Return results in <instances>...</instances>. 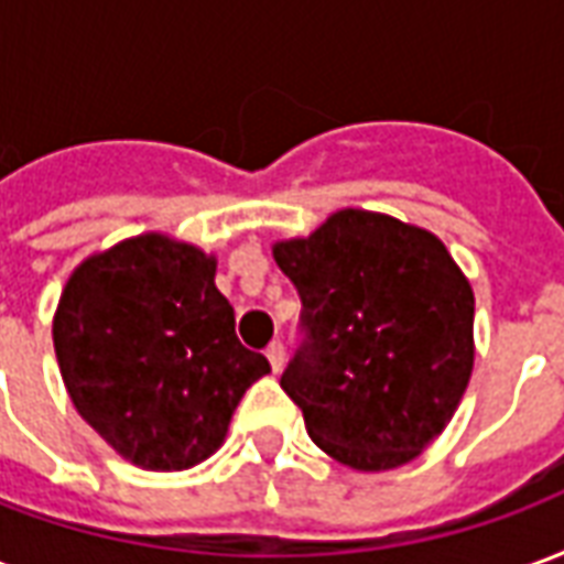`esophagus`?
Instances as JSON below:
<instances>
[{"instance_id":"esophagus-1","label":"esophagus","mask_w":564,"mask_h":564,"mask_svg":"<svg viewBox=\"0 0 564 564\" xmlns=\"http://www.w3.org/2000/svg\"><path fill=\"white\" fill-rule=\"evenodd\" d=\"M265 356H269L271 371H274V375H281L283 362H286V350H283V344L281 341H271L269 350H265Z\"/></svg>"}]
</instances>
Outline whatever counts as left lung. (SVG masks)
Listing matches in <instances>:
<instances>
[{
	"label": "left lung",
	"mask_w": 564,
	"mask_h": 564,
	"mask_svg": "<svg viewBox=\"0 0 564 564\" xmlns=\"http://www.w3.org/2000/svg\"><path fill=\"white\" fill-rule=\"evenodd\" d=\"M302 295L307 344L281 378L307 435L354 471L416 459L474 368V290L435 232L341 208L271 245Z\"/></svg>",
	"instance_id": "1"
}]
</instances>
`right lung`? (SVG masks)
Returning <instances> with one entry per match:
<instances>
[{"mask_svg": "<svg viewBox=\"0 0 564 564\" xmlns=\"http://www.w3.org/2000/svg\"><path fill=\"white\" fill-rule=\"evenodd\" d=\"M214 274V253L141 232L90 253L59 295L54 350L68 399L144 471L214 456L241 395L271 371L235 338Z\"/></svg>", "mask_w": 564, "mask_h": 564, "instance_id": "obj_1", "label": "right lung"}]
</instances>
